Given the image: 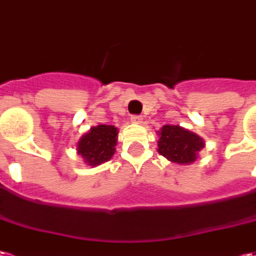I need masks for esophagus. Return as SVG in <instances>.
Masks as SVG:
<instances>
[{
  "mask_svg": "<svg viewBox=\"0 0 256 256\" xmlns=\"http://www.w3.org/2000/svg\"><path fill=\"white\" fill-rule=\"evenodd\" d=\"M132 122L136 123V124H140V123H142V116H137V114H136V116H132Z\"/></svg>",
  "mask_w": 256,
  "mask_h": 256,
  "instance_id": "1",
  "label": "esophagus"
}]
</instances>
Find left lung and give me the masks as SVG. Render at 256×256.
Returning <instances> with one entry per match:
<instances>
[{
  "instance_id": "1",
  "label": "left lung",
  "mask_w": 256,
  "mask_h": 256,
  "mask_svg": "<svg viewBox=\"0 0 256 256\" xmlns=\"http://www.w3.org/2000/svg\"><path fill=\"white\" fill-rule=\"evenodd\" d=\"M157 134V151L174 164H192L204 148V140L200 136L180 126L165 124L158 130Z\"/></svg>"
}]
</instances>
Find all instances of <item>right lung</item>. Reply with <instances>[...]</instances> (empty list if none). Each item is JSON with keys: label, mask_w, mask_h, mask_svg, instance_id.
<instances>
[{"label": "right lung", "mask_w": 256, "mask_h": 256, "mask_svg": "<svg viewBox=\"0 0 256 256\" xmlns=\"http://www.w3.org/2000/svg\"><path fill=\"white\" fill-rule=\"evenodd\" d=\"M119 130L110 124H98L91 128L77 142L78 156L84 158L90 166H98L114 156Z\"/></svg>", "instance_id": "add662e5"}]
</instances>
